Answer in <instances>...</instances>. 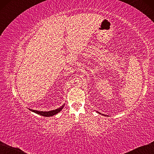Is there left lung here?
<instances>
[{
    "label": "left lung",
    "instance_id": "1",
    "mask_svg": "<svg viewBox=\"0 0 154 154\" xmlns=\"http://www.w3.org/2000/svg\"><path fill=\"white\" fill-rule=\"evenodd\" d=\"M98 113H99V114H101V113H100V112H98ZM102 115H103V116H106V115H104V114H102Z\"/></svg>",
    "mask_w": 154,
    "mask_h": 154
}]
</instances>
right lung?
I'll list each match as a JSON object with an SVG mask.
<instances>
[{
  "label": "right lung",
  "mask_w": 154,
  "mask_h": 154,
  "mask_svg": "<svg viewBox=\"0 0 154 154\" xmlns=\"http://www.w3.org/2000/svg\"><path fill=\"white\" fill-rule=\"evenodd\" d=\"M64 107V104L61 107H60L59 108L55 109V110H50V111H38V110H33V109H29V110H30L31 111H32L36 114H38L39 115L45 116V117H50V116H52L55 114H56L57 113H59L61 110L63 109V107Z\"/></svg>",
  "instance_id": "add662e5"
}]
</instances>
